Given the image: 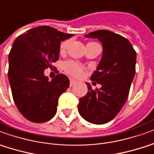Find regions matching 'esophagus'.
<instances>
[{
	"mask_svg": "<svg viewBox=\"0 0 154 154\" xmlns=\"http://www.w3.org/2000/svg\"><path fill=\"white\" fill-rule=\"evenodd\" d=\"M76 83H77V82H76V80H75L74 79H70V83H69V85H70V86L75 85Z\"/></svg>",
	"mask_w": 154,
	"mask_h": 154,
	"instance_id": "1",
	"label": "esophagus"
}]
</instances>
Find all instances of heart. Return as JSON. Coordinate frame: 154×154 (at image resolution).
Listing matches in <instances>:
<instances>
[{"label":"heart","instance_id":"b5f03b06","mask_svg":"<svg viewBox=\"0 0 154 154\" xmlns=\"http://www.w3.org/2000/svg\"><path fill=\"white\" fill-rule=\"evenodd\" d=\"M70 44V40H64L62 43H60L59 46V52L61 54L65 53L68 49V48ZM64 70L67 73H69V75H73L75 77H80L83 75V67L79 65V63L74 62V61H67L63 64Z\"/></svg>","mask_w":154,"mask_h":154}]
</instances>
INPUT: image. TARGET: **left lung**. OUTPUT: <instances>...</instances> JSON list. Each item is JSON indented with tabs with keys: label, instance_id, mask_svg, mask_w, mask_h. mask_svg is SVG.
Masks as SVG:
<instances>
[{
	"label": "left lung",
	"instance_id": "left-lung-1",
	"mask_svg": "<svg viewBox=\"0 0 154 154\" xmlns=\"http://www.w3.org/2000/svg\"><path fill=\"white\" fill-rule=\"evenodd\" d=\"M85 37L97 38L103 46L102 58L91 77L101 87L94 91L86 83L88 92L79 99L78 111L85 121L100 125L113 119L128 99L137 56L128 39L111 31H95Z\"/></svg>",
	"mask_w": 154,
	"mask_h": 154
}]
</instances>
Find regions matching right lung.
I'll use <instances>...</instances> for the list:
<instances>
[{
  "label": "right lung",
  "mask_w": 154,
  "mask_h": 154,
  "mask_svg": "<svg viewBox=\"0 0 154 154\" xmlns=\"http://www.w3.org/2000/svg\"><path fill=\"white\" fill-rule=\"evenodd\" d=\"M72 36L40 26L26 31L13 42L8 57V79L15 104L28 121L43 123L56 114L59 96L69 88V80L59 74L50 81L44 69L52 68L59 59L61 41Z\"/></svg>",
  "instance_id": "1"
}]
</instances>
